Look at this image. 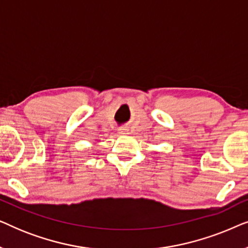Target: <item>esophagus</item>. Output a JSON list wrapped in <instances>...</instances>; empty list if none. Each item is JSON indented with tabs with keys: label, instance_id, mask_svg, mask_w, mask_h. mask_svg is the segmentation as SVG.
Returning <instances> with one entry per match:
<instances>
[{
	"label": "esophagus",
	"instance_id": "34e87169",
	"mask_svg": "<svg viewBox=\"0 0 248 248\" xmlns=\"http://www.w3.org/2000/svg\"><path fill=\"white\" fill-rule=\"evenodd\" d=\"M118 133H120L121 135L128 134V128H127V127H121V128H118Z\"/></svg>",
	"mask_w": 248,
	"mask_h": 248
}]
</instances>
